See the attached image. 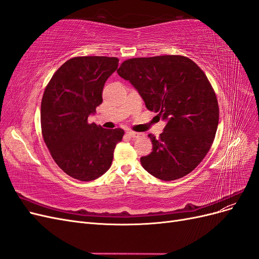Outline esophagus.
<instances>
[{
	"instance_id": "34e87169",
	"label": "esophagus",
	"mask_w": 259,
	"mask_h": 259,
	"mask_svg": "<svg viewBox=\"0 0 259 259\" xmlns=\"http://www.w3.org/2000/svg\"><path fill=\"white\" fill-rule=\"evenodd\" d=\"M127 135L132 138H139V137H143L144 134H142V133H137V132H127Z\"/></svg>"
}]
</instances>
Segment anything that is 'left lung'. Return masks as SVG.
Segmentation results:
<instances>
[{"label": "left lung", "mask_w": 259, "mask_h": 259, "mask_svg": "<svg viewBox=\"0 0 259 259\" xmlns=\"http://www.w3.org/2000/svg\"><path fill=\"white\" fill-rule=\"evenodd\" d=\"M117 73L166 122L158 139L149 135L153 148L140 158L143 167L165 182L189 174L208 152L218 126L217 98L205 73L177 55L127 59Z\"/></svg>", "instance_id": "8db88e82"}]
</instances>
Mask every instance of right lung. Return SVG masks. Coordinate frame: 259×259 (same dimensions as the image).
I'll use <instances>...</instances> for the list:
<instances>
[{
	"label": "right lung",
	"mask_w": 259,
	"mask_h": 259,
	"mask_svg": "<svg viewBox=\"0 0 259 259\" xmlns=\"http://www.w3.org/2000/svg\"><path fill=\"white\" fill-rule=\"evenodd\" d=\"M116 57L83 56L67 60L46 86L41 104L44 142L57 165L81 182H91L110 168L122 128L106 130L88 119L103 103Z\"/></svg>",
	"instance_id": "right-lung-1"
}]
</instances>
